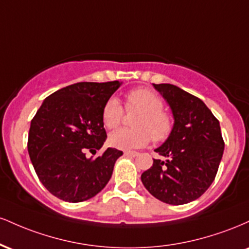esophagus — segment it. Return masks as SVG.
I'll use <instances>...</instances> for the list:
<instances>
[{"label":"esophagus","instance_id":"obj_1","mask_svg":"<svg viewBox=\"0 0 249 249\" xmlns=\"http://www.w3.org/2000/svg\"><path fill=\"white\" fill-rule=\"evenodd\" d=\"M124 154H125V156H128V157H137L139 153L136 152V151H125Z\"/></svg>","mask_w":249,"mask_h":249}]
</instances>
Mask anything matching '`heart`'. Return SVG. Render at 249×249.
Here are the masks:
<instances>
[{"label": "heart", "mask_w": 249, "mask_h": 249, "mask_svg": "<svg viewBox=\"0 0 249 249\" xmlns=\"http://www.w3.org/2000/svg\"><path fill=\"white\" fill-rule=\"evenodd\" d=\"M125 108L127 111H139L133 122V128H119L108 137L111 146L121 150L139 148L153 142L166 141L173 131V118L165 112L162 99L148 89H136L125 97ZM124 110L121 102L111 97L105 102L102 110V119L107 128H116L121 125Z\"/></svg>", "instance_id": "heart-1"}]
</instances>
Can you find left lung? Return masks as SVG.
<instances>
[{"instance_id":"left-lung-1","label":"left lung","mask_w":249,"mask_h":249,"mask_svg":"<svg viewBox=\"0 0 249 249\" xmlns=\"http://www.w3.org/2000/svg\"><path fill=\"white\" fill-rule=\"evenodd\" d=\"M172 110L173 131L156 148L166 160L153 159L142 174L144 186L154 198L170 205L198 199L215 178L225 142L220 124L205 103L172 84H153Z\"/></svg>"}]
</instances>
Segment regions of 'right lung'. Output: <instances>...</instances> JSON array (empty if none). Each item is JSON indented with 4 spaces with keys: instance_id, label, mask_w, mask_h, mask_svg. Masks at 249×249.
I'll return each instance as SVG.
<instances>
[{
    "instance_id": "add662e5",
    "label": "right lung",
    "mask_w": 249,
    "mask_h": 249,
    "mask_svg": "<svg viewBox=\"0 0 249 249\" xmlns=\"http://www.w3.org/2000/svg\"><path fill=\"white\" fill-rule=\"evenodd\" d=\"M121 82H82L44 99L30 124L28 152L37 177L51 194L68 202L91 199L107 186L122 151L108 147L97 158L107 132L105 102Z\"/></svg>"
}]
</instances>
